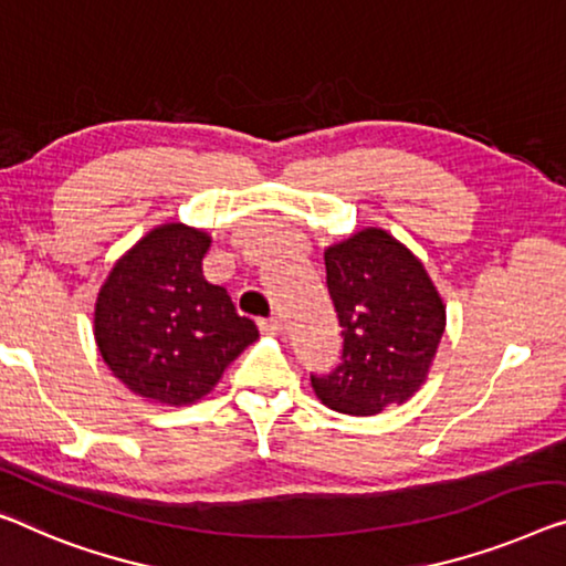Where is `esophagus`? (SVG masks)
Here are the masks:
<instances>
[{
	"label": "esophagus",
	"instance_id": "34e87169",
	"mask_svg": "<svg viewBox=\"0 0 566 566\" xmlns=\"http://www.w3.org/2000/svg\"><path fill=\"white\" fill-rule=\"evenodd\" d=\"M259 331L266 335H276L282 333V319L280 317H269V319H259Z\"/></svg>",
	"mask_w": 566,
	"mask_h": 566
}]
</instances>
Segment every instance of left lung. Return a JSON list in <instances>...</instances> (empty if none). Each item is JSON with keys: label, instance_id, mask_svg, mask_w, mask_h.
<instances>
[{"label": "left lung", "instance_id": "1", "mask_svg": "<svg viewBox=\"0 0 566 566\" xmlns=\"http://www.w3.org/2000/svg\"><path fill=\"white\" fill-rule=\"evenodd\" d=\"M327 292L343 327V356L310 376L333 411L374 417L419 391L444 333V305L427 269L384 229L325 249Z\"/></svg>", "mask_w": 566, "mask_h": 566}]
</instances>
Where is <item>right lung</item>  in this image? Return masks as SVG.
Instances as JSON below:
<instances>
[{
  "instance_id": "1",
  "label": "right lung",
  "mask_w": 566,
  "mask_h": 566,
  "mask_svg": "<svg viewBox=\"0 0 566 566\" xmlns=\"http://www.w3.org/2000/svg\"><path fill=\"white\" fill-rule=\"evenodd\" d=\"M206 231L151 229L101 286L94 335L112 374L142 399L182 407L202 399L259 337L229 292L202 276Z\"/></svg>"
}]
</instances>
